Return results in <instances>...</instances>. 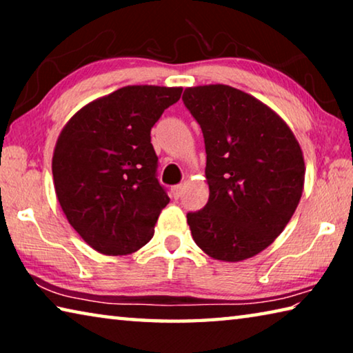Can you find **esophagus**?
<instances>
[{"instance_id":"34e87169","label":"esophagus","mask_w":353,"mask_h":353,"mask_svg":"<svg viewBox=\"0 0 353 353\" xmlns=\"http://www.w3.org/2000/svg\"><path fill=\"white\" fill-rule=\"evenodd\" d=\"M182 191H183V185L182 183L174 185V187H172V194H174V198H179V196L182 194Z\"/></svg>"}]
</instances>
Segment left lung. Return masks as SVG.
Wrapping results in <instances>:
<instances>
[{
    "instance_id": "8db88e82",
    "label": "left lung",
    "mask_w": 353,
    "mask_h": 353,
    "mask_svg": "<svg viewBox=\"0 0 353 353\" xmlns=\"http://www.w3.org/2000/svg\"><path fill=\"white\" fill-rule=\"evenodd\" d=\"M183 104L204 134L210 190L188 213L194 243L214 260L243 261L282 234L301 201V145L271 107L224 83L188 87Z\"/></svg>"
}]
</instances>
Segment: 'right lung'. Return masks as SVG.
<instances>
[{"instance_id":"right-lung-1","label":"right lung","mask_w":353,"mask_h":353,"mask_svg":"<svg viewBox=\"0 0 353 353\" xmlns=\"http://www.w3.org/2000/svg\"><path fill=\"white\" fill-rule=\"evenodd\" d=\"M182 87L128 85L77 110L52 154L59 204L71 227L104 255H128L154 235L170 202L155 177L151 129Z\"/></svg>"}]
</instances>
